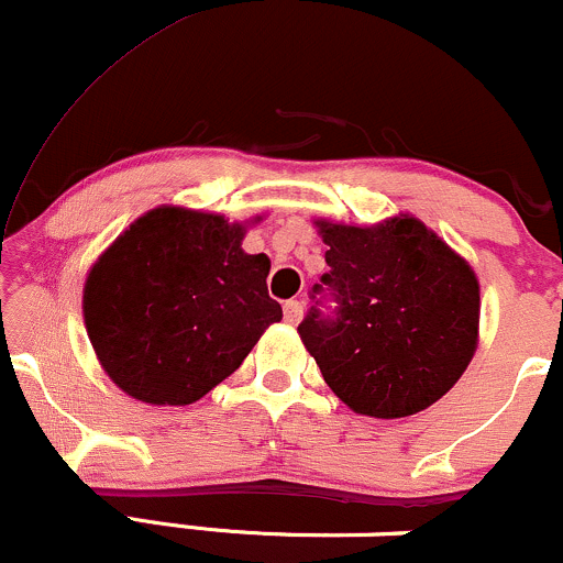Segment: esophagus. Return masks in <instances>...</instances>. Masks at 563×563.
<instances>
[{
  "label": "esophagus",
  "mask_w": 563,
  "mask_h": 563,
  "mask_svg": "<svg viewBox=\"0 0 563 563\" xmlns=\"http://www.w3.org/2000/svg\"><path fill=\"white\" fill-rule=\"evenodd\" d=\"M283 314H286L288 325H299V320L303 318V303L301 301H286V307H283Z\"/></svg>",
  "instance_id": "obj_1"
}]
</instances>
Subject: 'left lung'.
Wrapping results in <instances>:
<instances>
[{
    "instance_id": "left-lung-1",
    "label": "left lung",
    "mask_w": 563,
    "mask_h": 563,
    "mask_svg": "<svg viewBox=\"0 0 563 563\" xmlns=\"http://www.w3.org/2000/svg\"><path fill=\"white\" fill-rule=\"evenodd\" d=\"M333 314L309 309L299 335L322 378L360 416L405 418L442 399L479 341V280L421 219L371 228L318 219ZM320 303V301H318Z\"/></svg>"
}]
</instances>
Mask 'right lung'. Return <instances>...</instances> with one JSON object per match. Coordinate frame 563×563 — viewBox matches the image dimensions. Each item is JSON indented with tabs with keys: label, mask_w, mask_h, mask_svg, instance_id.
I'll list each match as a JSON object with an SVG mask.
<instances>
[{
	"label": "right lung",
	"mask_w": 563,
	"mask_h": 563,
	"mask_svg": "<svg viewBox=\"0 0 563 563\" xmlns=\"http://www.w3.org/2000/svg\"><path fill=\"white\" fill-rule=\"evenodd\" d=\"M245 224L158 206L129 224L84 283V325L102 371L147 405H190L235 373L283 309Z\"/></svg>",
	"instance_id": "add662e5"
}]
</instances>
